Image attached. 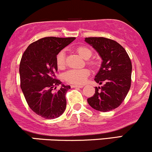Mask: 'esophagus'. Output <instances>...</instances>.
I'll return each instance as SVG.
<instances>
[{
    "instance_id": "obj_1",
    "label": "esophagus",
    "mask_w": 152,
    "mask_h": 152,
    "mask_svg": "<svg viewBox=\"0 0 152 152\" xmlns=\"http://www.w3.org/2000/svg\"><path fill=\"white\" fill-rule=\"evenodd\" d=\"M72 88H83V86H75V85H72V86H71Z\"/></svg>"
}]
</instances>
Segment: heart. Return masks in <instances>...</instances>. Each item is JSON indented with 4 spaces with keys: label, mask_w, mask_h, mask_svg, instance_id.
Listing matches in <instances>:
<instances>
[{
    "label": "heart",
    "mask_w": 152,
    "mask_h": 152,
    "mask_svg": "<svg viewBox=\"0 0 152 152\" xmlns=\"http://www.w3.org/2000/svg\"><path fill=\"white\" fill-rule=\"evenodd\" d=\"M77 51L79 55L83 58H89L92 55L91 49L86 46H80L77 48ZM56 64L58 68L63 69L65 66V51L64 50L58 53L56 56ZM92 64V63H91ZM90 75V70L86 68L83 69H69L65 72L64 78L67 83L72 84L80 85L86 82L88 77Z\"/></svg>",
    "instance_id": "1"
}]
</instances>
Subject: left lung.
Returning <instances> with one entry per match:
<instances>
[{
	"label": "left lung",
	"mask_w": 152,
	"mask_h": 152,
	"mask_svg": "<svg viewBox=\"0 0 152 152\" xmlns=\"http://www.w3.org/2000/svg\"><path fill=\"white\" fill-rule=\"evenodd\" d=\"M102 59L94 80L104 86L95 87L88 103L100 112H108L118 107L126 97L131 85L132 64L126 50L120 44L106 37H86Z\"/></svg>",
	"instance_id": "1"
}]
</instances>
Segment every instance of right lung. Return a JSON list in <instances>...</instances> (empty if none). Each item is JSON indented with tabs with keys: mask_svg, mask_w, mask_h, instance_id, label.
<instances>
[{
	"mask_svg": "<svg viewBox=\"0 0 152 152\" xmlns=\"http://www.w3.org/2000/svg\"><path fill=\"white\" fill-rule=\"evenodd\" d=\"M75 40V37H43L31 43L22 56L21 88L30 108L45 119L58 117L66 109L65 95L70 86L56 78V58L58 52ZM58 84L62 85L60 89L53 92Z\"/></svg>",
	"mask_w": 152,
	"mask_h": 152,
	"instance_id": "add662e5",
	"label": "right lung"
}]
</instances>
